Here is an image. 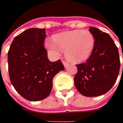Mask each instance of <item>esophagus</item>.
I'll return each mask as SVG.
<instances>
[{
	"mask_svg": "<svg viewBox=\"0 0 123 123\" xmlns=\"http://www.w3.org/2000/svg\"><path fill=\"white\" fill-rule=\"evenodd\" d=\"M62 63H63V64H64V67H65V68H67V66H68V64L66 62H65V61H63V62H62Z\"/></svg>",
	"mask_w": 123,
	"mask_h": 123,
	"instance_id": "esophagus-1",
	"label": "esophagus"
}]
</instances>
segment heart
<instances>
[{
	"label": "heart",
	"instance_id": "1",
	"mask_svg": "<svg viewBox=\"0 0 123 123\" xmlns=\"http://www.w3.org/2000/svg\"><path fill=\"white\" fill-rule=\"evenodd\" d=\"M95 40L91 32L83 30L64 31L53 36V42L46 41L45 47L51 54L65 52L66 58L74 64L87 60L94 47Z\"/></svg>",
	"mask_w": 123,
	"mask_h": 123
}]
</instances>
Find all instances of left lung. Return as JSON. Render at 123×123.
I'll list each match as a JSON object with an SVG mask.
<instances>
[{
  "instance_id": "1",
  "label": "left lung",
  "mask_w": 123,
  "mask_h": 123,
  "mask_svg": "<svg viewBox=\"0 0 123 123\" xmlns=\"http://www.w3.org/2000/svg\"><path fill=\"white\" fill-rule=\"evenodd\" d=\"M89 31L94 37V47L87 61L77 65L74 81L82 95L98 97L108 92L116 83L120 57L118 48L109 34L93 26Z\"/></svg>"
}]
</instances>
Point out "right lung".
Wrapping results in <instances>:
<instances>
[{"label":"right lung","mask_w":123,"mask_h":123,"mask_svg":"<svg viewBox=\"0 0 123 123\" xmlns=\"http://www.w3.org/2000/svg\"><path fill=\"white\" fill-rule=\"evenodd\" d=\"M45 29L31 28L17 36L8 51L11 83L26 100L37 101L48 97L54 77L64 69L62 62H50L44 47Z\"/></svg>","instance_id":"1"}]
</instances>
